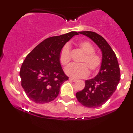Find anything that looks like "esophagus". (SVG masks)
Wrapping results in <instances>:
<instances>
[{"mask_svg": "<svg viewBox=\"0 0 133 133\" xmlns=\"http://www.w3.org/2000/svg\"><path fill=\"white\" fill-rule=\"evenodd\" d=\"M69 81H72V82H76V81H77V79H74V78H71V77H70Z\"/></svg>", "mask_w": 133, "mask_h": 133, "instance_id": "34e87169", "label": "esophagus"}]
</instances>
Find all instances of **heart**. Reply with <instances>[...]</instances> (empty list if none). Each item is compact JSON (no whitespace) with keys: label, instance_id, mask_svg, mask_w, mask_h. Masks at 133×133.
<instances>
[{"label":"heart","instance_id":"b5f03b06","mask_svg":"<svg viewBox=\"0 0 133 133\" xmlns=\"http://www.w3.org/2000/svg\"><path fill=\"white\" fill-rule=\"evenodd\" d=\"M78 46L84 53L81 61L80 64H72L65 69V73L74 78H82L86 77L91 72L97 71L102 63V59L99 54L94 52L95 49L89 42L82 41L78 43ZM71 47L66 44L62 48L59 54V61L64 66H66L71 61Z\"/></svg>","mask_w":133,"mask_h":133}]
</instances>
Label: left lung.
I'll list each match as a JSON object with an SVG mask.
<instances>
[{
	"label": "left lung",
	"instance_id": "obj_1",
	"mask_svg": "<svg viewBox=\"0 0 133 133\" xmlns=\"http://www.w3.org/2000/svg\"><path fill=\"white\" fill-rule=\"evenodd\" d=\"M89 37L101 50L103 58L98 74L85 81V87L76 93L78 101L87 108L101 106L115 92L120 81V69L115 53L109 44L98 34L91 31L79 32Z\"/></svg>",
	"mask_w": 133,
	"mask_h": 133
}]
</instances>
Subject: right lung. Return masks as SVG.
<instances>
[{
	"instance_id": "right-lung-1",
	"label": "right lung",
	"mask_w": 133,
	"mask_h": 133,
	"mask_svg": "<svg viewBox=\"0 0 133 133\" xmlns=\"http://www.w3.org/2000/svg\"><path fill=\"white\" fill-rule=\"evenodd\" d=\"M78 32H71L41 42L29 54L20 70L21 85L36 103H49L57 97L61 85L68 80L59 61L62 48Z\"/></svg>"
}]
</instances>
